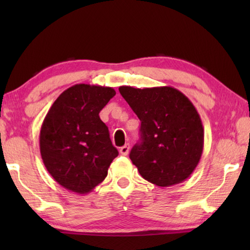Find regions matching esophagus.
<instances>
[{
  "instance_id": "obj_1",
  "label": "esophagus",
  "mask_w": 250,
  "mask_h": 250,
  "mask_svg": "<svg viewBox=\"0 0 250 250\" xmlns=\"http://www.w3.org/2000/svg\"><path fill=\"white\" fill-rule=\"evenodd\" d=\"M129 150H130V146H129V145H125V146H121L119 151H120V153H121L122 155H128Z\"/></svg>"
}]
</instances>
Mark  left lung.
<instances>
[{
	"label": "left lung",
	"mask_w": 250,
	"mask_h": 250,
	"mask_svg": "<svg viewBox=\"0 0 250 250\" xmlns=\"http://www.w3.org/2000/svg\"><path fill=\"white\" fill-rule=\"evenodd\" d=\"M121 96L141 121V139L130 159L143 179L161 188L182 183L195 170L204 146L201 117L173 87L121 86Z\"/></svg>",
	"instance_id": "left-lung-1"
}]
</instances>
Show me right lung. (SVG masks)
Here are the masks:
<instances>
[{"label":"right lung","instance_id":"1","mask_svg":"<svg viewBox=\"0 0 250 250\" xmlns=\"http://www.w3.org/2000/svg\"><path fill=\"white\" fill-rule=\"evenodd\" d=\"M116 95L111 87L77 83L59 95L43 121L40 149L59 185L87 194L103 182L118 150L99 112Z\"/></svg>","mask_w":250,"mask_h":250}]
</instances>
